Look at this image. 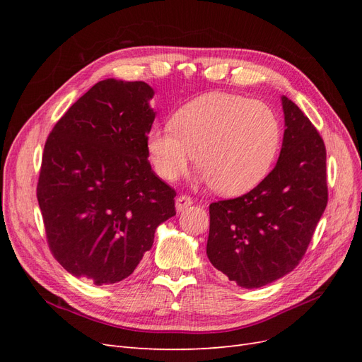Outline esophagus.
<instances>
[{
	"mask_svg": "<svg viewBox=\"0 0 362 362\" xmlns=\"http://www.w3.org/2000/svg\"><path fill=\"white\" fill-rule=\"evenodd\" d=\"M192 204H193V199L190 198V196H187V194H181V196H178L177 201H175V206H177V211L178 213L185 210V208L190 206Z\"/></svg>",
	"mask_w": 362,
	"mask_h": 362,
	"instance_id": "34e87169",
	"label": "esophagus"
}]
</instances>
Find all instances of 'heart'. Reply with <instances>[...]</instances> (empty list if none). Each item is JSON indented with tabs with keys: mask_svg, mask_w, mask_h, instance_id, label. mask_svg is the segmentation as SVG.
<instances>
[{
	"mask_svg": "<svg viewBox=\"0 0 362 362\" xmlns=\"http://www.w3.org/2000/svg\"><path fill=\"white\" fill-rule=\"evenodd\" d=\"M170 125L146 136L149 161L160 178L175 181L193 160L199 181L226 196L242 194L264 180L281 146V124L266 103L208 93L173 115Z\"/></svg>",
	"mask_w": 362,
	"mask_h": 362,
	"instance_id": "1",
	"label": "heart"
}]
</instances>
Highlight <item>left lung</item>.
<instances>
[{
  "label": "left lung",
  "instance_id": "obj_1",
  "mask_svg": "<svg viewBox=\"0 0 362 362\" xmlns=\"http://www.w3.org/2000/svg\"><path fill=\"white\" fill-rule=\"evenodd\" d=\"M281 101L276 166L249 193L210 205L208 259L243 288L267 286L299 264L327 204L323 139L291 100Z\"/></svg>",
  "mask_w": 362,
  "mask_h": 362
}]
</instances>
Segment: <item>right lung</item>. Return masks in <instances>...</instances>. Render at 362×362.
I'll return each mask as SVG.
<instances>
[{"label": "right lung", "instance_id": "right-lung-1", "mask_svg": "<svg viewBox=\"0 0 362 362\" xmlns=\"http://www.w3.org/2000/svg\"><path fill=\"white\" fill-rule=\"evenodd\" d=\"M152 98L144 81L96 83L43 149L37 201L49 249L64 270L95 286L128 278L158 225L177 214V193L148 161Z\"/></svg>", "mask_w": 362, "mask_h": 362}]
</instances>
